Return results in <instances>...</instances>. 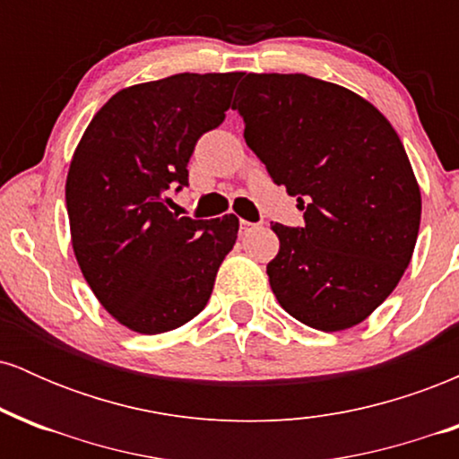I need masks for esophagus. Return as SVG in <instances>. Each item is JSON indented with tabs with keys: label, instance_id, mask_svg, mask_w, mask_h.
<instances>
[{
	"label": "esophagus",
	"instance_id": "obj_1",
	"mask_svg": "<svg viewBox=\"0 0 459 459\" xmlns=\"http://www.w3.org/2000/svg\"><path fill=\"white\" fill-rule=\"evenodd\" d=\"M256 226H259V224H255V222H246V220H241V233H250V230L252 229H256Z\"/></svg>",
	"mask_w": 459,
	"mask_h": 459
}]
</instances>
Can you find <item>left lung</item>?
Here are the masks:
<instances>
[{"instance_id": "1", "label": "left lung", "mask_w": 459, "mask_h": 459, "mask_svg": "<svg viewBox=\"0 0 459 459\" xmlns=\"http://www.w3.org/2000/svg\"><path fill=\"white\" fill-rule=\"evenodd\" d=\"M233 109L276 186L298 196L304 226L272 224V291L291 317L336 332L365 321L412 259L420 189L397 131L336 83L247 73Z\"/></svg>"}]
</instances>
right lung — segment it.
Listing matches in <instances>:
<instances>
[{
    "label": "right lung",
    "instance_id": "obj_1",
    "mask_svg": "<svg viewBox=\"0 0 459 459\" xmlns=\"http://www.w3.org/2000/svg\"><path fill=\"white\" fill-rule=\"evenodd\" d=\"M241 73H178L116 92L94 114L66 177L71 239L83 278L140 334L207 307L239 220L178 218L166 194L187 186L198 138L220 127Z\"/></svg>",
    "mask_w": 459,
    "mask_h": 459
}]
</instances>
